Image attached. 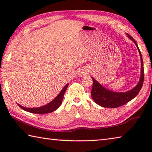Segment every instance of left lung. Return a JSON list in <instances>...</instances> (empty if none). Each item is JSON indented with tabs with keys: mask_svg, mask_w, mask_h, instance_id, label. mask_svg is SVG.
I'll list each match as a JSON object with an SVG mask.
<instances>
[{
	"mask_svg": "<svg viewBox=\"0 0 152 152\" xmlns=\"http://www.w3.org/2000/svg\"><path fill=\"white\" fill-rule=\"evenodd\" d=\"M128 37L130 39L133 40L137 48V50L140 53L141 63V77L138 84L133 89L130 90L125 92H117L109 91L104 87L102 86L101 84H99L94 78H92L93 84L91 91V96L94 101L97 104L100 105L102 107L105 108H117L121 107L125 104L127 103L128 102L132 101V99L137 96L140 92L141 87L143 86L144 80V72H143V62L141 56V51L138 48L137 43H136L135 39L127 33Z\"/></svg>",
	"mask_w": 152,
	"mask_h": 152,
	"instance_id": "obj_1",
	"label": "left lung"
}]
</instances>
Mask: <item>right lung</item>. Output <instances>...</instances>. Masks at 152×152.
I'll list each match as a JSON object with an SVG mask.
<instances>
[{
  "mask_svg": "<svg viewBox=\"0 0 152 152\" xmlns=\"http://www.w3.org/2000/svg\"><path fill=\"white\" fill-rule=\"evenodd\" d=\"M68 84H67L64 87V88L61 90L59 94L52 101H51L50 103L44 105V106L38 108H26L21 106V105H20L19 104H18V105L24 110H26V111L31 113H35V114H45V113H50L54 111V110L57 109L58 108H59V107L61 105V102H62L64 95V93H65L67 88H68Z\"/></svg>",
  "mask_w": 152,
  "mask_h": 152,
  "instance_id": "add662e5",
  "label": "right lung"
}]
</instances>
